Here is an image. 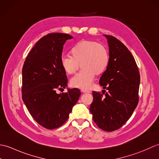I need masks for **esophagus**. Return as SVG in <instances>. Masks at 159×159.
Returning <instances> with one entry per match:
<instances>
[{"label": "esophagus", "instance_id": "34e87169", "mask_svg": "<svg viewBox=\"0 0 159 159\" xmlns=\"http://www.w3.org/2000/svg\"><path fill=\"white\" fill-rule=\"evenodd\" d=\"M82 93H90V90H86V89H82Z\"/></svg>", "mask_w": 159, "mask_h": 159}]
</instances>
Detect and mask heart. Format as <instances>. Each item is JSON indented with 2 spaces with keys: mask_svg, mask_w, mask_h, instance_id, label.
Segmentation results:
<instances>
[{
  "mask_svg": "<svg viewBox=\"0 0 159 159\" xmlns=\"http://www.w3.org/2000/svg\"><path fill=\"white\" fill-rule=\"evenodd\" d=\"M70 55L60 57V64L64 72L72 75L78 70L81 64L82 70L70 79V85L74 88L90 89L95 75H101L106 70L110 63L107 48L95 41L83 40L73 45Z\"/></svg>",
  "mask_w": 159,
  "mask_h": 159,
  "instance_id": "obj_1",
  "label": "heart"
}]
</instances>
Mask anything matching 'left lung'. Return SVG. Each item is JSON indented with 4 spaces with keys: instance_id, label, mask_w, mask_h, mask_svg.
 <instances>
[{
    "instance_id": "1",
    "label": "left lung",
    "mask_w": 159,
    "mask_h": 159,
    "mask_svg": "<svg viewBox=\"0 0 159 159\" xmlns=\"http://www.w3.org/2000/svg\"><path fill=\"white\" fill-rule=\"evenodd\" d=\"M110 63L99 84L108 93L93 91L90 106L94 122L99 128L112 132L125 124L139 102L140 74L134 58L121 41L109 35ZM104 94V96H103Z\"/></svg>"
}]
</instances>
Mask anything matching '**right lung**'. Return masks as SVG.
I'll use <instances>...</instances> for the list:
<instances>
[{"label": "right lung", "instance_id": "obj_1", "mask_svg": "<svg viewBox=\"0 0 159 159\" xmlns=\"http://www.w3.org/2000/svg\"><path fill=\"white\" fill-rule=\"evenodd\" d=\"M71 38L61 33L44 35L32 48L22 67V100L35 121L47 129L63 125L81 95L78 89L57 93L67 86L60 57L63 45Z\"/></svg>", "mask_w": 159, "mask_h": 159}]
</instances>
